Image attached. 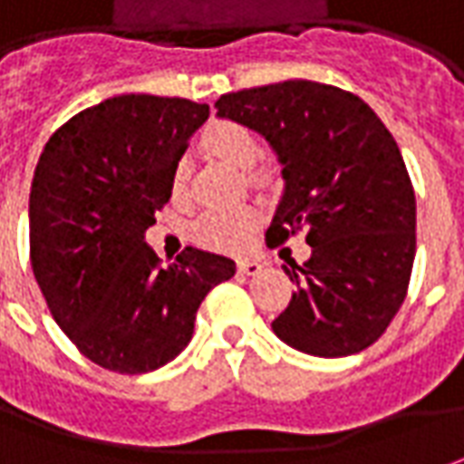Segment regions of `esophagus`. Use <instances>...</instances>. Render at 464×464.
I'll use <instances>...</instances> for the list:
<instances>
[{
  "label": "esophagus",
  "instance_id": "obj_1",
  "mask_svg": "<svg viewBox=\"0 0 464 464\" xmlns=\"http://www.w3.org/2000/svg\"><path fill=\"white\" fill-rule=\"evenodd\" d=\"M264 269V264L261 261H251V258H238V272L246 274V276H254Z\"/></svg>",
  "mask_w": 464,
  "mask_h": 464
}]
</instances>
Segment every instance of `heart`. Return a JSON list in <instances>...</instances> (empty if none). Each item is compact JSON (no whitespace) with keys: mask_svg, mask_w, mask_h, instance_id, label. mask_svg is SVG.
<instances>
[{"mask_svg":"<svg viewBox=\"0 0 464 464\" xmlns=\"http://www.w3.org/2000/svg\"><path fill=\"white\" fill-rule=\"evenodd\" d=\"M203 150L213 154L216 160L236 169H251L256 165L258 144L254 134L233 121H216L203 131ZM185 190V167L178 165L169 178V192L172 198H179ZM256 226L254 210H238V213H210L195 226V238L208 248L218 251H238L248 244L251 231Z\"/></svg>","mask_w":464,"mask_h":464,"instance_id":"obj_1","label":"heart"}]
</instances>
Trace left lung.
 <instances>
[{
  "label": "left lung",
  "instance_id": "8db88e82",
  "mask_svg": "<svg viewBox=\"0 0 464 464\" xmlns=\"http://www.w3.org/2000/svg\"><path fill=\"white\" fill-rule=\"evenodd\" d=\"M220 119L258 131L276 154L285 195L269 246L307 231L312 256L272 323L276 338L317 358L373 345L399 312L417 254V200L404 157L376 111L335 86L285 81L216 101Z\"/></svg>",
  "mask_w": 464,
  "mask_h": 464
}]
</instances>
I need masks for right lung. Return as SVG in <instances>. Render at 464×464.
<instances>
[{
	"mask_svg": "<svg viewBox=\"0 0 464 464\" xmlns=\"http://www.w3.org/2000/svg\"><path fill=\"white\" fill-rule=\"evenodd\" d=\"M208 103L126 93L50 137L30 190V261L60 330L116 373H150L188 348L231 258L188 246L169 266L144 241Z\"/></svg>",
	"mask_w": 464,
	"mask_h": 464,
	"instance_id": "1",
	"label": "right lung"
}]
</instances>
